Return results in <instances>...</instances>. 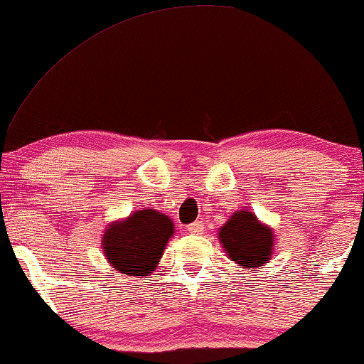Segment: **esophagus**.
Listing matches in <instances>:
<instances>
[{"label":"esophagus","mask_w":364,"mask_h":364,"mask_svg":"<svg viewBox=\"0 0 364 364\" xmlns=\"http://www.w3.org/2000/svg\"><path fill=\"white\" fill-rule=\"evenodd\" d=\"M188 232L191 234H203L204 232V223L203 221H194L191 224H188Z\"/></svg>","instance_id":"1"}]
</instances>
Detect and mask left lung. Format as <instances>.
<instances>
[{
    "mask_svg": "<svg viewBox=\"0 0 364 364\" xmlns=\"http://www.w3.org/2000/svg\"><path fill=\"white\" fill-rule=\"evenodd\" d=\"M229 257L240 267H259L272 255L274 234L249 211L235 213L219 231Z\"/></svg>",
    "mask_w": 364,
    "mask_h": 364,
    "instance_id": "obj_1",
    "label": "left lung"
}]
</instances>
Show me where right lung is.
I'll list each match as a JSON object with an SVG mask.
<instances>
[{"mask_svg": "<svg viewBox=\"0 0 364 364\" xmlns=\"http://www.w3.org/2000/svg\"><path fill=\"white\" fill-rule=\"evenodd\" d=\"M173 229L166 214L155 209H140L107 229L102 239L104 254L122 274L148 275L160 262Z\"/></svg>", "mask_w": 364, "mask_h": 364, "instance_id": "obj_1", "label": "right lung"}]
</instances>
